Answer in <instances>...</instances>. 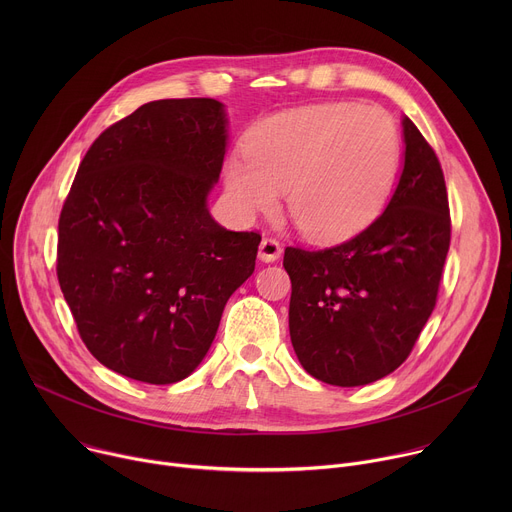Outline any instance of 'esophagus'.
<instances>
[{"label":"esophagus","mask_w":512,"mask_h":512,"mask_svg":"<svg viewBox=\"0 0 512 512\" xmlns=\"http://www.w3.org/2000/svg\"><path fill=\"white\" fill-rule=\"evenodd\" d=\"M281 245L275 239H263L259 245V259L265 263H273L281 257Z\"/></svg>","instance_id":"esophagus-1"}]
</instances>
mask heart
Returning a JSON list of instances; mask_svg holds the SVG:
<instances>
[{
	"mask_svg": "<svg viewBox=\"0 0 512 512\" xmlns=\"http://www.w3.org/2000/svg\"><path fill=\"white\" fill-rule=\"evenodd\" d=\"M399 131L379 107L320 103L277 113L225 166L235 212H273L279 194L298 229L320 243L367 229L385 208L399 166Z\"/></svg>",
	"mask_w": 512,
	"mask_h": 512,
	"instance_id": "heart-1",
	"label": "heart"
}]
</instances>
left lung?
Segmentation results:
<instances>
[{
  "label": "left lung",
  "mask_w": 512,
  "mask_h": 512,
  "mask_svg": "<svg viewBox=\"0 0 512 512\" xmlns=\"http://www.w3.org/2000/svg\"><path fill=\"white\" fill-rule=\"evenodd\" d=\"M401 123L405 162L377 221L342 245L283 255L291 344L306 373L328 385L391 375L435 308L452 231L446 180L415 123Z\"/></svg>",
  "instance_id": "obj_1"
}]
</instances>
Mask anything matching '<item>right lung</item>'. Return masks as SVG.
Returning <instances> with one entry per match:
<instances>
[{
  "label": "right lung",
  "instance_id": "obj_1",
  "mask_svg": "<svg viewBox=\"0 0 512 512\" xmlns=\"http://www.w3.org/2000/svg\"><path fill=\"white\" fill-rule=\"evenodd\" d=\"M214 99L145 103L83 158L58 221V283L91 354L150 385L196 371L259 233L208 212L229 139Z\"/></svg>",
  "mask_w": 512,
  "mask_h": 512
}]
</instances>
